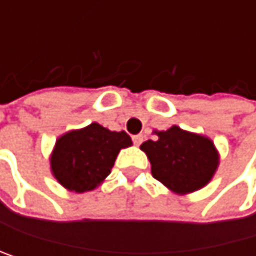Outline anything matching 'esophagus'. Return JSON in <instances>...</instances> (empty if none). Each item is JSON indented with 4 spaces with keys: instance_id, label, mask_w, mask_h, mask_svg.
Here are the masks:
<instances>
[{
    "instance_id": "1",
    "label": "esophagus",
    "mask_w": 256,
    "mask_h": 256,
    "mask_svg": "<svg viewBox=\"0 0 256 256\" xmlns=\"http://www.w3.org/2000/svg\"><path fill=\"white\" fill-rule=\"evenodd\" d=\"M144 142V134H136V136H132V144L134 145H140Z\"/></svg>"
}]
</instances>
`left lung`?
I'll return each instance as SVG.
<instances>
[{
  "label": "left lung",
  "mask_w": 256,
  "mask_h": 256,
  "mask_svg": "<svg viewBox=\"0 0 256 256\" xmlns=\"http://www.w3.org/2000/svg\"><path fill=\"white\" fill-rule=\"evenodd\" d=\"M157 140H146L142 151L151 162L152 177L177 194L203 188L218 166V154L208 137L172 126L157 132Z\"/></svg>",
  "instance_id": "8db88e82"
}]
</instances>
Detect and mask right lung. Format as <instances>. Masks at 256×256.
Instances as JSON below:
<instances>
[{
    "label": "right lung",
    "instance_id": "1",
    "mask_svg": "<svg viewBox=\"0 0 256 256\" xmlns=\"http://www.w3.org/2000/svg\"><path fill=\"white\" fill-rule=\"evenodd\" d=\"M131 144L125 131H110L99 124L70 131L56 142L52 156L53 176L74 192L92 190L111 172L119 151Z\"/></svg>",
    "mask_w": 256,
    "mask_h": 256
}]
</instances>
